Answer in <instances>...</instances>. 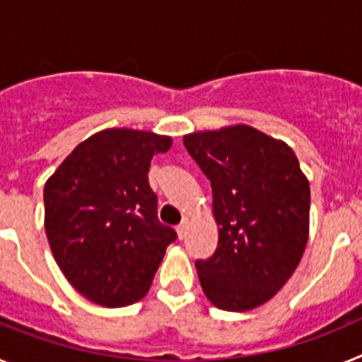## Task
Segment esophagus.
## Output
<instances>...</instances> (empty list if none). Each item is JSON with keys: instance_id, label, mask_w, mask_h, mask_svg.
<instances>
[{"instance_id": "obj_1", "label": "esophagus", "mask_w": 362, "mask_h": 362, "mask_svg": "<svg viewBox=\"0 0 362 362\" xmlns=\"http://www.w3.org/2000/svg\"><path fill=\"white\" fill-rule=\"evenodd\" d=\"M177 238L181 239V241H183L185 238H187V230H188V221H183V223H181V225L177 226Z\"/></svg>"}]
</instances>
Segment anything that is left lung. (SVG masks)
<instances>
[{"instance_id":"obj_1","label":"left lung","mask_w":362,"mask_h":362,"mask_svg":"<svg viewBox=\"0 0 362 362\" xmlns=\"http://www.w3.org/2000/svg\"><path fill=\"white\" fill-rule=\"evenodd\" d=\"M185 148L212 185L217 250L196 261L210 303L257 308L290 279L308 241L310 185L286 143L248 124L194 132Z\"/></svg>"}]
</instances>
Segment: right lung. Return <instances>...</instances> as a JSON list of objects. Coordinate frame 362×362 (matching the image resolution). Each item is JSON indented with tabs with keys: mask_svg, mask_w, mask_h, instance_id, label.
Segmentation results:
<instances>
[{
	"mask_svg": "<svg viewBox=\"0 0 362 362\" xmlns=\"http://www.w3.org/2000/svg\"><path fill=\"white\" fill-rule=\"evenodd\" d=\"M172 137L108 129L79 143L45 183V230L57 267L83 297L132 305L148 292L177 233L158 219L148 185L153 153Z\"/></svg>",
	"mask_w": 362,
	"mask_h": 362,
	"instance_id": "add662e5",
	"label": "right lung"
}]
</instances>
